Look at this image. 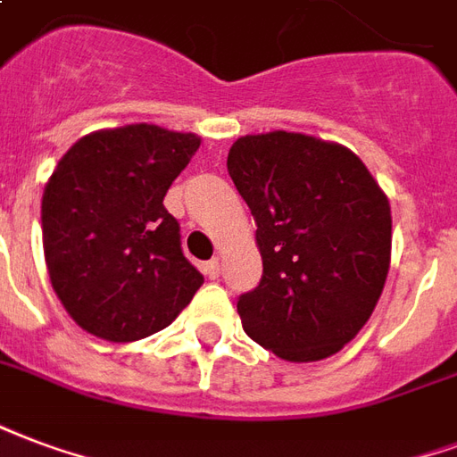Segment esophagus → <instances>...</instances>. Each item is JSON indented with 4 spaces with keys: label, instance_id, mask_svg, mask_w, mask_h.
Segmentation results:
<instances>
[{
    "label": "esophagus",
    "instance_id": "34e87169",
    "mask_svg": "<svg viewBox=\"0 0 457 457\" xmlns=\"http://www.w3.org/2000/svg\"><path fill=\"white\" fill-rule=\"evenodd\" d=\"M203 271H205V276H208V278H218V276H220V259H218V256H212L211 262H205Z\"/></svg>",
    "mask_w": 457,
    "mask_h": 457
}]
</instances>
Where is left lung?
<instances>
[{
  "label": "left lung",
  "mask_w": 457,
  "mask_h": 457,
  "mask_svg": "<svg viewBox=\"0 0 457 457\" xmlns=\"http://www.w3.org/2000/svg\"><path fill=\"white\" fill-rule=\"evenodd\" d=\"M228 171L256 222L263 273L237 297L242 327L286 361H320L373 314L390 269V203L346 147L300 133L246 135Z\"/></svg>",
  "instance_id": "8db88e82"
}]
</instances>
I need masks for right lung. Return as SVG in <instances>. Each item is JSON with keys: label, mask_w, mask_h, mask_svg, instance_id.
<instances>
[{"label": "right lung", "mask_w": 457, "mask_h": 457, "mask_svg": "<svg viewBox=\"0 0 457 457\" xmlns=\"http://www.w3.org/2000/svg\"><path fill=\"white\" fill-rule=\"evenodd\" d=\"M198 145L194 133L137 123L87 135L57 162L40 205L46 263L60 303L94 337L145 339L203 286L164 208Z\"/></svg>", "instance_id": "obj_1"}]
</instances>
